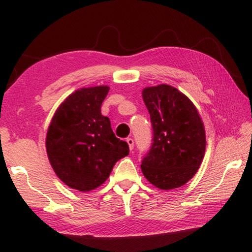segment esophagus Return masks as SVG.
Instances as JSON below:
<instances>
[{"instance_id":"1","label":"esophagus","mask_w":252,"mask_h":252,"mask_svg":"<svg viewBox=\"0 0 252 252\" xmlns=\"http://www.w3.org/2000/svg\"><path fill=\"white\" fill-rule=\"evenodd\" d=\"M126 142H127V144H129L130 150H132V149H133V147H134V141H133V139H132V138H127V139H126Z\"/></svg>"}]
</instances>
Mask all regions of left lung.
I'll use <instances>...</instances> for the list:
<instances>
[{
	"label": "left lung",
	"instance_id": "8db88e82",
	"mask_svg": "<svg viewBox=\"0 0 252 252\" xmlns=\"http://www.w3.org/2000/svg\"><path fill=\"white\" fill-rule=\"evenodd\" d=\"M142 97L153 129L152 146L141 164L143 176L161 190L185 186L197 173L206 151V131L198 110L168 84L144 88Z\"/></svg>",
	"mask_w": 252,
	"mask_h": 252
}]
</instances>
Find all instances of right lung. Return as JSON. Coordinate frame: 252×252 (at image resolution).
<instances>
[{"instance_id": "right-lung-1", "label": "right lung", "mask_w": 252, "mask_h": 252, "mask_svg": "<svg viewBox=\"0 0 252 252\" xmlns=\"http://www.w3.org/2000/svg\"><path fill=\"white\" fill-rule=\"evenodd\" d=\"M108 85L82 88L59 105L45 139L46 153L60 180L82 192L96 189L113 165L129 155V146L114 135L101 104Z\"/></svg>"}]
</instances>
